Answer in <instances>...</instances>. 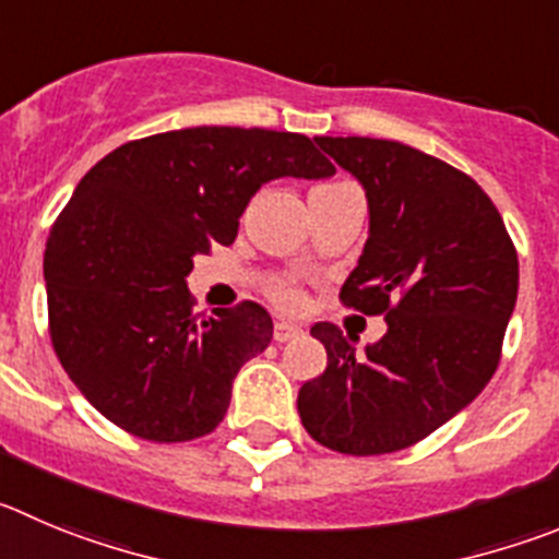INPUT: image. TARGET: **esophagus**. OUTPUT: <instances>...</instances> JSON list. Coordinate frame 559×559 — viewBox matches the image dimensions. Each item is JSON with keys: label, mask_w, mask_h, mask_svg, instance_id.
Masks as SVG:
<instances>
[{"label": "esophagus", "mask_w": 559, "mask_h": 559, "mask_svg": "<svg viewBox=\"0 0 559 559\" xmlns=\"http://www.w3.org/2000/svg\"><path fill=\"white\" fill-rule=\"evenodd\" d=\"M300 336H304V328H300V325H292V322H275L273 338L278 344L292 342V338H300Z\"/></svg>", "instance_id": "34e87169"}]
</instances>
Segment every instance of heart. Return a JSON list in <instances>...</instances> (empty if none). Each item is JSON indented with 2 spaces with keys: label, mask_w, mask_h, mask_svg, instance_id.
<instances>
[{
  "label": "heart",
  "mask_w": 559,
  "mask_h": 559,
  "mask_svg": "<svg viewBox=\"0 0 559 559\" xmlns=\"http://www.w3.org/2000/svg\"><path fill=\"white\" fill-rule=\"evenodd\" d=\"M275 297H278V304L286 306V309L297 306V292L292 289V286H278V289H275Z\"/></svg>",
  "instance_id": "1"
}]
</instances>
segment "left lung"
<instances>
[{
    "label": "left lung",
    "mask_w": 559,
    "mask_h": 559,
    "mask_svg": "<svg viewBox=\"0 0 559 559\" xmlns=\"http://www.w3.org/2000/svg\"><path fill=\"white\" fill-rule=\"evenodd\" d=\"M367 192L369 237L342 286L344 306L383 314L389 331L356 350L331 322L328 350L297 414L314 441L344 455L416 444L493 378L519 295V255L483 187L394 140L314 138Z\"/></svg>",
    "instance_id": "1"
}]
</instances>
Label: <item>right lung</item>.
Masks as SVG:
<instances>
[{"instance_id": "1", "label": "right lung", "mask_w": 559, "mask_h": 559, "mask_svg": "<svg viewBox=\"0 0 559 559\" xmlns=\"http://www.w3.org/2000/svg\"><path fill=\"white\" fill-rule=\"evenodd\" d=\"M333 174L306 134L255 127L151 134L96 162L44 253L51 344L87 403L159 444L215 430L273 320L250 300L192 314V259L237 239L262 185Z\"/></svg>"}]
</instances>
